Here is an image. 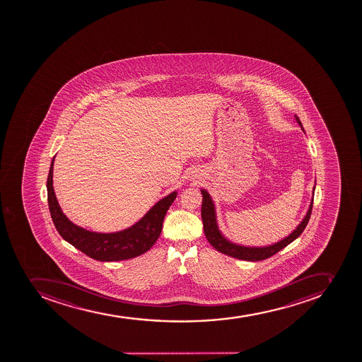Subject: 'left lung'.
Returning <instances> with one entry per match:
<instances>
[{
    "instance_id": "obj_1",
    "label": "left lung",
    "mask_w": 362,
    "mask_h": 362,
    "mask_svg": "<svg viewBox=\"0 0 362 362\" xmlns=\"http://www.w3.org/2000/svg\"><path fill=\"white\" fill-rule=\"evenodd\" d=\"M295 119L298 122V125L302 127L298 115H295ZM202 223H204V231H205L208 242L211 243V247H215V250H218V252L224 253V255L236 258V259L247 260V262H259V260L267 259L269 257L279 252L280 250L287 247L288 244H291L293 240H296L307 227L309 218H310L311 211H313V202H314V199H313L307 215L304 216L301 223L298 224V228L289 236L286 237L278 243L269 245V247H250L231 243L227 238L222 236L221 233L218 230L214 204H213L211 195L208 194L206 189H202Z\"/></svg>"
}]
</instances>
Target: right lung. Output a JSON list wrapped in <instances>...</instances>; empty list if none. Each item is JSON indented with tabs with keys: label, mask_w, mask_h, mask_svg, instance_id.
<instances>
[{
	"label": "right lung",
	"mask_w": 362,
	"mask_h": 362,
	"mask_svg": "<svg viewBox=\"0 0 362 362\" xmlns=\"http://www.w3.org/2000/svg\"><path fill=\"white\" fill-rule=\"evenodd\" d=\"M54 157L52 160L47 177L48 208L53 223L64 240L86 253L90 258L100 262L131 259L147 252L154 245L162 233L164 216L170 206L173 205V200L176 199V191L170 193L165 198L160 199L140 221L125 230L112 234H100L86 230L69 221L59 206L53 189Z\"/></svg>",
	"instance_id": "1"
}]
</instances>
